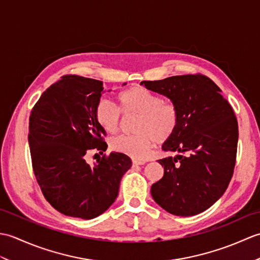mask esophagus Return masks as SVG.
<instances>
[{
  "label": "esophagus",
  "mask_w": 260,
  "mask_h": 260,
  "mask_svg": "<svg viewBox=\"0 0 260 260\" xmlns=\"http://www.w3.org/2000/svg\"><path fill=\"white\" fill-rule=\"evenodd\" d=\"M145 162H142V161H137V159H133V165L134 167H137V165H143Z\"/></svg>",
  "instance_id": "1"
}]
</instances>
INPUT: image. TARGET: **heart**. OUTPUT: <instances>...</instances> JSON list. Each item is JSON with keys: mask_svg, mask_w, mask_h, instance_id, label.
Segmentation results:
<instances>
[{"mask_svg": "<svg viewBox=\"0 0 260 260\" xmlns=\"http://www.w3.org/2000/svg\"><path fill=\"white\" fill-rule=\"evenodd\" d=\"M120 109L125 115H137L133 135H120L110 142L116 152L136 159L147 156L154 144H163L174 135L179 125L175 105L164 103L145 87L134 86L118 95ZM97 123L107 133H116L120 126V112L107 99L99 101L95 110Z\"/></svg>", "mask_w": 260, "mask_h": 260, "instance_id": "b5f03b06", "label": "heart"}]
</instances>
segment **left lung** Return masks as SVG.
Returning <instances> with one entry per match:
<instances>
[{
    "label": "left lung",
    "instance_id": "left-lung-1",
    "mask_svg": "<svg viewBox=\"0 0 260 260\" xmlns=\"http://www.w3.org/2000/svg\"><path fill=\"white\" fill-rule=\"evenodd\" d=\"M146 89L168 97L179 110V125L162 150L175 156L158 159L163 178L151 193L171 214L190 217L217 202L233 178L238 123L221 89L202 75L142 81Z\"/></svg>",
    "mask_w": 260,
    "mask_h": 260
}]
</instances>
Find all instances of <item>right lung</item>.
<instances>
[{
  "mask_svg": "<svg viewBox=\"0 0 260 260\" xmlns=\"http://www.w3.org/2000/svg\"><path fill=\"white\" fill-rule=\"evenodd\" d=\"M103 92L101 80L63 76L30 115L27 139L37 181L47 201L69 217L89 220L106 211L132 167V159L118 152L93 165L86 161L89 151L107 150L106 132L95 115Z\"/></svg>",
  "mask_w": 260,
  "mask_h": 260,
  "instance_id": "1",
  "label": "right lung"
}]
</instances>
